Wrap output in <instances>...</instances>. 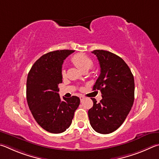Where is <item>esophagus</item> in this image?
Wrapping results in <instances>:
<instances>
[{
  "mask_svg": "<svg viewBox=\"0 0 159 159\" xmlns=\"http://www.w3.org/2000/svg\"><path fill=\"white\" fill-rule=\"evenodd\" d=\"M80 101H82L84 99V96H80Z\"/></svg>",
  "mask_w": 159,
  "mask_h": 159,
  "instance_id": "1",
  "label": "esophagus"
}]
</instances>
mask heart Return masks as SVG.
Wrapping results in <instances>:
<instances>
[{
    "label": "heart",
    "mask_w": 159,
    "mask_h": 159,
    "mask_svg": "<svg viewBox=\"0 0 159 159\" xmlns=\"http://www.w3.org/2000/svg\"><path fill=\"white\" fill-rule=\"evenodd\" d=\"M71 61L77 68H79L83 72H87L93 65L92 58L84 53H78V54L72 56ZM61 75L63 77L66 76V72L64 68L61 70Z\"/></svg>",
    "instance_id": "obj_1"
}]
</instances>
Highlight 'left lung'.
Here are the masks:
<instances>
[{"label":"left lung","instance_id":"left-lung-1","mask_svg":"<svg viewBox=\"0 0 159 159\" xmlns=\"http://www.w3.org/2000/svg\"><path fill=\"white\" fill-rule=\"evenodd\" d=\"M99 61L101 74L93 87L102 98L88 111L91 127L101 134L115 131L124 123L134 102L135 82L131 71L119 56L105 50H94Z\"/></svg>","mask_w":159,"mask_h":159}]
</instances>
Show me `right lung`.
<instances>
[{"label":"right lung","instance_id":"add662e5","mask_svg":"<svg viewBox=\"0 0 159 159\" xmlns=\"http://www.w3.org/2000/svg\"><path fill=\"white\" fill-rule=\"evenodd\" d=\"M74 50L47 53L35 61L28 74L26 99L36 122L47 131L61 133L69 128L80 103L77 96L61 99L58 84L62 83L63 61Z\"/></svg>","mask_w":159,"mask_h":159}]
</instances>
